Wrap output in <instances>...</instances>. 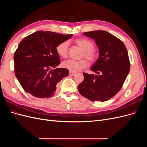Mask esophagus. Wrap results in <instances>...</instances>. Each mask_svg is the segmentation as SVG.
<instances>
[{
  "instance_id": "34e87169",
  "label": "esophagus",
  "mask_w": 147,
  "mask_h": 147,
  "mask_svg": "<svg viewBox=\"0 0 147 147\" xmlns=\"http://www.w3.org/2000/svg\"><path fill=\"white\" fill-rule=\"evenodd\" d=\"M69 75H71V76H74V75H75V72H70Z\"/></svg>"
}]
</instances>
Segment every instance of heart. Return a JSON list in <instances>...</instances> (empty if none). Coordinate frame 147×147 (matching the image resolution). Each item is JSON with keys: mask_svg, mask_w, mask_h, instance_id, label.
<instances>
[{"mask_svg": "<svg viewBox=\"0 0 147 147\" xmlns=\"http://www.w3.org/2000/svg\"><path fill=\"white\" fill-rule=\"evenodd\" d=\"M75 43L84 51L83 56L90 62H94L97 57L96 53L92 50L94 48L93 43L85 38H78L75 40ZM69 43L65 41L60 43L56 47V51L60 56L66 57L68 55ZM88 63L85 59L79 61L67 60L64 61L63 66L65 69H68L70 72H76L86 68Z\"/></svg>", "mask_w": 147, "mask_h": 147, "instance_id": "heart-1", "label": "heart"}]
</instances>
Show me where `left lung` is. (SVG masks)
I'll list each match as a JSON object with an SVG mask.
<instances>
[{
	"label": "left lung",
	"mask_w": 147,
	"mask_h": 147,
	"mask_svg": "<svg viewBox=\"0 0 147 147\" xmlns=\"http://www.w3.org/2000/svg\"><path fill=\"white\" fill-rule=\"evenodd\" d=\"M83 34L94 40L98 48L99 57L91 68L97 75L83 73L84 80L78 84V91L91 101L108 100L121 90L129 72L127 49L122 41L107 31Z\"/></svg>",
	"instance_id": "left-lung-1"
}]
</instances>
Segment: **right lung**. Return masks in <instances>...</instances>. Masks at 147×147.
<instances>
[{
  "label": "right lung",
  "instance_id": "obj_1",
  "mask_svg": "<svg viewBox=\"0 0 147 147\" xmlns=\"http://www.w3.org/2000/svg\"><path fill=\"white\" fill-rule=\"evenodd\" d=\"M72 36L39 30L23 39L14 54L15 73L26 92L38 98L55 94L58 83L69 74L68 69L56 68L60 64L56 47Z\"/></svg>",
  "mask_w": 147,
  "mask_h": 147
}]
</instances>
